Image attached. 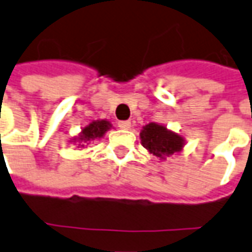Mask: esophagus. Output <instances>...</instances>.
Segmentation results:
<instances>
[{
	"label": "esophagus",
	"instance_id": "1",
	"mask_svg": "<svg viewBox=\"0 0 252 252\" xmlns=\"http://www.w3.org/2000/svg\"><path fill=\"white\" fill-rule=\"evenodd\" d=\"M119 126L121 129H129L131 128V121H119Z\"/></svg>",
	"mask_w": 252,
	"mask_h": 252
}]
</instances>
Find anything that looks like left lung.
I'll list each match as a JSON object with an SVG mask.
<instances>
[{"mask_svg": "<svg viewBox=\"0 0 252 252\" xmlns=\"http://www.w3.org/2000/svg\"><path fill=\"white\" fill-rule=\"evenodd\" d=\"M140 140L144 149L159 159H165L166 157L180 153L186 144L184 138L179 133L169 131L166 126L156 123L143 126L140 131Z\"/></svg>", "mask_w": 252, "mask_h": 252, "instance_id": "8db88e82", "label": "left lung"}]
</instances>
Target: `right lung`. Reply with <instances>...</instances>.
<instances>
[{"label":"right lung","mask_w":252,"mask_h":252,"mask_svg":"<svg viewBox=\"0 0 252 252\" xmlns=\"http://www.w3.org/2000/svg\"><path fill=\"white\" fill-rule=\"evenodd\" d=\"M112 128V124L108 120H96L90 123L89 126H86L79 133V136L72 139V142H79V146L84 147V144H89L91 140L103 138V135Z\"/></svg>","instance_id":"add662e5"}]
</instances>
